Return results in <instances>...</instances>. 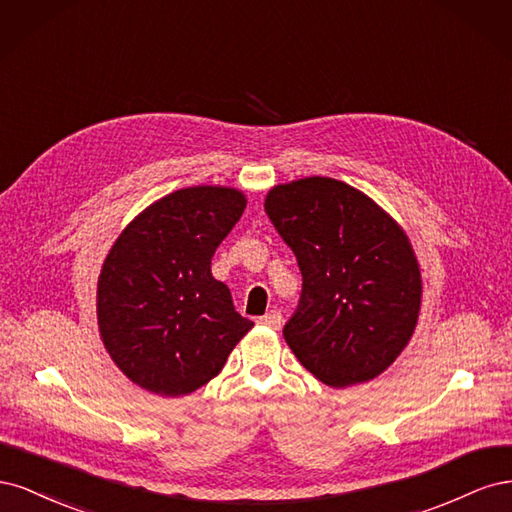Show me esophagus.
Returning <instances> with one entry per match:
<instances>
[{
	"label": "esophagus",
	"instance_id": "1",
	"mask_svg": "<svg viewBox=\"0 0 512 512\" xmlns=\"http://www.w3.org/2000/svg\"><path fill=\"white\" fill-rule=\"evenodd\" d=\"M258 322L262 324V327H269V329H273V331H280V327H282V314L280 312H269V314H265L262 318H258Z\"/></svg>",
	"mask_w": 512,
	"mask_h": 512
}]
</instances>
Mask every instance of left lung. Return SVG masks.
<instances>
[{
	"instance_id": "left-lung-1",
	"label": "left lung",
	"mask_w": 512,
	"mask_h": 512,
	"mask_svg": "<svg viewBox=\"0 0 512 512\" xmlns=\"http://www.w3.org/2000/svg\"><path fill=\"white\" fill-rule=\"evenodd\" d=\"M265 211L297 256L301 305L284 339L333 389L378 378L404 352L421 312L414 247L389 213L331 177L273 185Z\"/></svg>"
}]
</instances>
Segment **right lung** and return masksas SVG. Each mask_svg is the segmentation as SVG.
<instances>
[{
    "label": "right lung",
    "instance_id": "obj_1",
    "mask_svg": "<svg viewBox=\"0 0 512 512\" xmlns=\"http://www.w3.org/2000/svg\"><path fill=\"white\" fill-rule=\"evenodd\" d=\"M245 205V194L228 185L183 188L138 213L108 250L98 331L121 374L141 389L194 393L254 327L211 275V258Z\"/></svg>",
    "mask_w": 512,
    "mask_h": 512
}]
</instances>
